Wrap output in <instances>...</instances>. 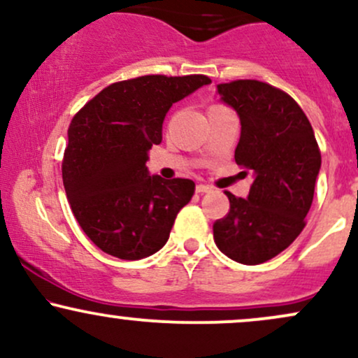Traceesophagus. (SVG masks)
Returning a JSON list of instances; mask_svg holds the SVG:
<instances>
[{
    "mask_svg": "<svg viewBox=\"0 0 358 358\" xmlns=\"http://www.w3.org/2000/svg\"><path fill=\"white\" fill-rule=\"evenodd\" d=\"M195 192L196 193H207V192H210V187H208V185H196V188H195Z\"/></svg>",
    "mask_w": 358,
    "mask_h": 358,
    "instance_id": "34e87169",
    "label": "esophagus"
}]
</instances>
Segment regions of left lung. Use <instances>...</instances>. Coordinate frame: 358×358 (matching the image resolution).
I'll list each match as a JSON object with an SVG mask.
<instances>
[{
    "mask_svg": "<svg viewBox=\"0 0 358 358\" xmlns=\"http://www.w3.org/2000/svg\"><path fill=\"white\" fill-rule=\"evenodd\" d=\"M241 119L236 163L254 173L248 199L225 192L231 208L213 224L217 248L241 264H261L293 244L313 203L322 153L298 102L266 82L217 85Z\"/></svg>",
    "mask_w": 358,
    "mask_h": 358,
    "instance_id": "obj_1",
    "label": "left lung"
}]
</instances>
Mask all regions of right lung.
I'll use <instances>...</instances> for the list:
<instances>
[{
    "instance_id": "right-lung-1",
    "label": "right lung",
    "mask_w": 358,
    "mask_h": 358,
    "mask_svg": "<svg viewBox=\"0 0 358 358\" xmlns=\"http://www.w3.org/2000/svg\"><path fill=\"white\" fill-rule=\"evenodd\" d=\"M210 82L200 73L114 82L73 116L62 178L73 217L106 254L136 261L166 244L195 183L150 176L148 150L162 143L173 102Z\"/></svg>"
}]
</instances>
